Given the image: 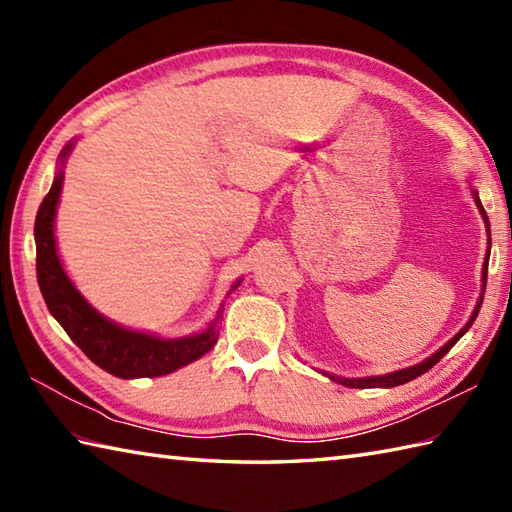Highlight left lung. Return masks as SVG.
Masks as SVG:
<instances>
[{
    "instance_id": "obj_1",
    "label": "left lung",
    "mask_w": 512,
    "mask_h": 512,
    "mask_svg": "<svg viewBox=\"0 0 512 512\" xmlns=\"http://www.w3.org/2000/svg\"><path fill=\"white\" fill-rule=\"evenodd\" d=\"M475 195V202H477V206H480V211H482V217H484V222H486V228H488V233H491V224H488V217H486V211H484V206H482V202H480V198H477V193H473ZM486 273H488V255H486V264H484V279H482V284H484V288H486ZM482 299H484V292H482V297H480V303H477V308H475V312H473V317H471V321L464 325V328L453 336V339L444 345V347H440V350L433 354V356H429L427 361H422V363H418V365H413V367H407V369H400V372H391V374H385V376H369V378H341V376H332V374H328V378H332L334 383H341V385H345V387H356V389H367V387H396V385H405V383H409V380H413V378H418V376H422L424 372H429V369L436 365L440 358L447 354L451 347L458 343L462 336L466 334V330L471 328L473 325V321H475V317H477V312H480V308H482Z\"/></svg>"
}]
</instances>
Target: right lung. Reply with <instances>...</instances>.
<instances>
[{
	"label": "right lung",
	"instance_id": "add662e5",
	"mask_svg": "<svg viewBox=\"0 0 512 512\" xmlns=\"http://www.w3.org/2000/svg\"><path fill=\"white\" fill-rule=\"evenodd\" d=\"M72 145L63 149L61 158L70 154ZM63 184V171L57 173L46 198H43L37 220H35V242H37V281L41 295L54 319L68 332L70 339L81 347V352L99 365L105 372L118 378H140V376H165L176 372L178 367L193 363L211 350L217 341L215 323L202 334L189 339H156L145 332L125 330L121 325L101 317L72 281L65 275L59 262L57 246H54V213H57L59 193ZM239 284L233 286V290Z\"/></svg>",
	"mask_w": 512,
	"mask_h": 512
}]
</instances>
